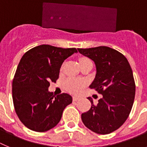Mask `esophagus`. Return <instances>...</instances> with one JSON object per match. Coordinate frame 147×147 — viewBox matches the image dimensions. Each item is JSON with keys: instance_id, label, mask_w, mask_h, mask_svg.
Instances as JSON below:
<instances>
[{"instance_id": "esophagus-1", "label": "esophagus", "mask_w": 147, "mask_h": 147, "mask_svg": "<svg viewBox=\"0 0 147 147\" xmlns=\"http://www.w3.org/2000/svg\"><path fill=\"white\" fill-rule=\"evenodd\" d=\"M79 99H80V97H79L78 96H72V100H73V101H77V100H78Z\"/></svg>"}]
</instances>
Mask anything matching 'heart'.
<instances>
[{
  "instance_id": "heart-1",
  "label": "heart",
  "mask_w": 147,
  "mask_h": 147,
  "mask_svg": "<svg viewBox=\"0 0 147 147\" xmlns=\"http://www.w3.org/2000/svg\"><path fill=\"white\" fill-rule=\"evenodd\" d=\"M90 61V60L87 58L82 57L79 59L80 64H83L84 62ZM86 85L85 80L82 79L73 78H69L65 81V87L69 92H72L74 94L80 93L83 88L84 86Z\"/></svg>"
}]
</instances>
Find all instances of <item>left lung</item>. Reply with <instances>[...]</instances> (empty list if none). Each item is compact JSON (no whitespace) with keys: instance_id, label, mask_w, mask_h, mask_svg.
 <instances>
[{"instance_id":"8db88e82","label":"left lung","mask_w":147,"mask_h":147,"mask_svg":"<svg viewBox=\"0 0 147 147\" xmlns=\"http://www.w3.org/2000/svg\"><path fill=\"white\" fill-rule=\"evenodd\" d=\"M82 55L94 61L95 78L89 86L102 95L91 108L81 114L83 124L97 134H109L125 123L131 111L136 94L132 69L125 55L106 46L78 48Z\"/></svg>"}]
</instances>
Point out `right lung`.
<instances>
[{
  "label": "right lung",
  "mask_w": 147,
  "mask_h": 147,
  "mask_svg": "<svg viewBox=\"0 0 147 147\" xmlns=\"http://www.w3.org/2000/svg\"><path fill=\"white\" fill-rule=\"evenodd\" d=\"M76 48H61L42 45L22 55L12 82L14 109L21 122L36 132H45L60 121L64 108L72 103L67 93L55 96L48 91L55 83L65 59Z\"/></svg>",
  "instance_id": "obj_1"
}]
</instances>
